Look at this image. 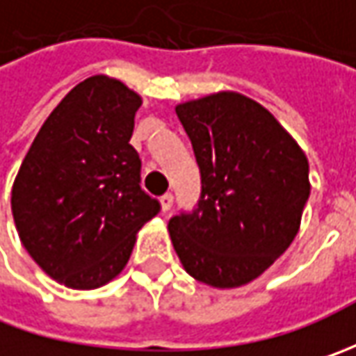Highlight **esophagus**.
<instances>
[{
	"label": "esophagus",
	"instance_id": "34e87169",
	"mask_svg": "<svg viewBox=\"0 0 356 356\" xmlns=\"http://www.w3.org/2000/svg\"><path fill=\"white\" fill-rule=\"evenodd\" d=\"M172 204H174V196H172L170 192H166L162 198H160V206H162V212H168L172 208Z\"/></svg>",
	"mask_w": 356,
	"mask_h": 356
}]
</instances>
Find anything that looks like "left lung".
Instances as JSON below:
<instances>
[{"label": "left lung", "instance_id": "left-lung-1", "mask_svg": "<svg viewBox=\"0 0 356 356\" xmlns=\"http://www.w3.org/2000/svg\"><path fill=\"white\" fill-rule=\"evenodd\" d=\"M202 176L198 208L168 222L184 269L234 289L257 280L299 232L309 162L266 106L222 90L176 106Z\"/></svg>", "mask_w": 356, "mask_h": 356}]
</instances>
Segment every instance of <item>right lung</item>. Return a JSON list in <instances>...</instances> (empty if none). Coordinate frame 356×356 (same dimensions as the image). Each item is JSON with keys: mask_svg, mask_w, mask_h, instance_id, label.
Segmentation results:
<instances>
[{"mask_svg": "<svg viewBox=\"0 0 356 356\" xmlns=\"http://www.w3.org/2000/svg\"><path fill=\"white\" fill-rule=\"evenodd\" d=\"M143 99L118 79L95 75L53 108L11 190L23 248L49 277L97 289L129 264L136 232L160 210L140 188L132 148Z\"/></svg>", "mask_w": 356, "mask_h": 356, "instance_id": "1", "label": "right lung"}]
</instances>
